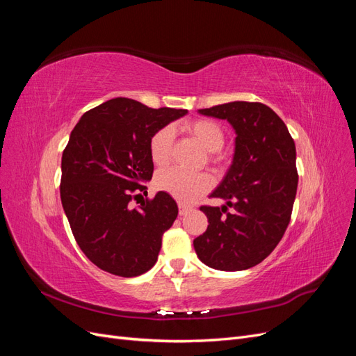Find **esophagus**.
<instances>
[{
	"label": "esophagus",
	"mask_w": 356,
	"mask_h": 356,
	"mask_svg": "<svg viewBox=\"0 0 356 356\" xmlns=\"http://www.w3.org/2000/svg\"><path fill=\"white\" fill-rule=\"evenodd\" d=\"M178 208H179V215L182 217V215H186V213H188V211H190V207H187L186 203H178Z\"/></svg>",
	"instance_id": "34e87169"
}]
</instances>
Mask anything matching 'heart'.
<instances>
[{
    "instance_id": "heart-1",
    "label": "heart",
    "mask_w": 356,
    "mask_h": 356,
    "mask_svg": "<svg viewBox=\"0 0 356 356\" xmlns=\"http://www.w3.org/2000/svg\"><path fill=\"white\" fill-rule=\"evenodd\" d=\"M182 129L202 145L208 153H218L224 147L225 134L222 127L212 120H193L182 126ZM172 143H174V129L165 126L149 139V157L157 166L168 163L170 156ZM157 190L168 193L179 202H195L204 191L212 186V178L208 174H187L174 168L161 169L154 178Z\"/></svg>"
}]
</instances>
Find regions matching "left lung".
<instances>
[{
  "instance_id": "1",
  "label": "left lung",
  "mask_w": 356,
  "mask_h": 356,
  "mask_svg": "<svg viewBox=\"0 0 356 356\" xmlns=\"http://www.w3.org/2000/svg\"><path fill=\"white\" fill-rule=\"evenodd\" d=\"M199 114L227 120L236 138L227 174L209 195L224 204L200 208L209 225L193 245L208 267L246 270L275 250L288 227L298 184L296 144L281 117L260 102L234 101Z\"/></svg>"
}]
</instances>
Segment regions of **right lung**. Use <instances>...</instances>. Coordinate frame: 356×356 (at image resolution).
Segmentation results:
<instances>
[{
  "mask_svg": "<svg viewBox=\"0 0 356 356\" xmlns=\"http://www.w3.org/2000/svg\"><path fill=\"white\" fill-rule=\"evenodd\" d=\"M187 113L114 98L84 113L72 129L62 154L60 200L80 250L102 270L134 277L157 261L177 202L157 191L138 209L129 203L153 177L149 139Z\"/></svg>",
  "mask_w": 356,
  "mask_h": 356,
  "instance_id": "add662e5",
  "label": "right lung"
}]
</instances>
